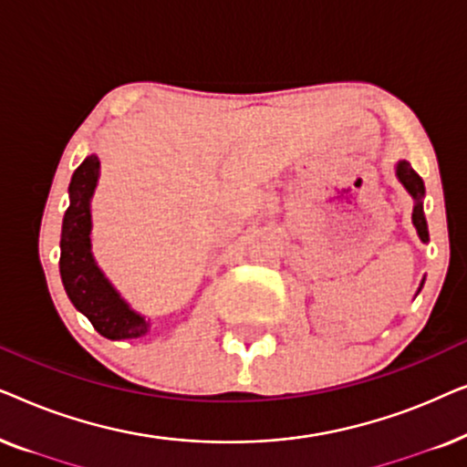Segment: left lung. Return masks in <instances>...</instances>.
<instances>
[{
	"instance_id": "1",
	"label": "left lung",
	"mask_w": 467,
	"mask_h": 467,
	"mask_svg": "<svg viewBox=\"0 0 467 467\" xmlns=\"http://www.w3.org/2000/svg\"><path fill=\"white\" fill-rule=\"evenodd\" d=\"M395 176H398V181L401 182V187L408 191V195L414 200V206H412V225L417 229L420 242H430V232H427V221H425V213H423V197H425V184H423V178H420L417 171L412 170V165L404 161H398L395 165ZM425 285V278L420 280V286L419 291L423 289ZM417 291V296H419Z\"/></svg>"
}]
</instances>
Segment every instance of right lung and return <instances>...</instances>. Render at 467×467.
I'll list each match as a JSON object with an SVG mask.
<instances>
[{
    "mask_svg": "<svg viewBox=\"0 0 467 467\" xmlns=\"http://www.w3.org/2000/svg\"><path fill=\"white\" fill-rule=\"evenodd\" d=\"M99 182V157L91 152L69 181V208L61 225L59 272L74 308L82 312L108 340H130L150 331V318L140 315L101 272L91 244V200Z\"/></svg>",
    "mask_w": 467,
    "mask_h": 467,
    "instance_id": "add662e5",
    "label": "right lung"
}]
</instances>
